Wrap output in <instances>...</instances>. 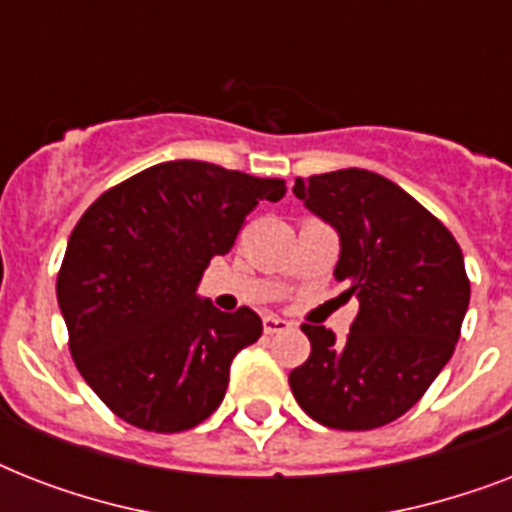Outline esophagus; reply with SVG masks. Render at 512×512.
<instances>
[{
    "label": "esophagus",
    "mask_w": 512,
    "mask_h": 512,
    "mask_svg": "<svg viewBox=\"0 0 512 512\" xmlns=\"http://www.w3.org/2000/svg\"><path fill=\"white\" fill-rule=\"evenodd\" d=\"M263 329H265V335H276V332H284V329H289V321L279 319V316H265Z\"/></svg>",
    "instance_id": "esophagus-1"
}]
</instances>
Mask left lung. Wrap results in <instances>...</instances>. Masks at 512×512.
I'll use <instances>...</instances> for the list:
<instances>
[{
  "mask_svg": "<svg viewBox=\"0 0 512 512\" xmlns=\"http://www.w3.org/2000/svg\"><path fill=\"white\" fill-rule=\"evenodd\" d=\"M295 196L340 233L335 276L358 297L345 340L303 324L311 356L289 372L303 412L335 430H374L412 409L452 358L470 303L462 249L388 177H297Z\"/></svg>",
  "mask_w": 512,
  "mask_h": 512,
  "instance_id": "1",
  "label": "left lung"
}]
</instances>
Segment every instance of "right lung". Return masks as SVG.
Returning a JSON list of instances; mask_svg holds the SVG:
<instances>
[{"label":"right lung","mask_w":512,"mask_h":512,"mask_svg":"<svg viewBox=\"0 0 512 512\" xmlns=\"http://www.w3.org/2000/svg\"><path fill=\"white\" fill-rule=\"evenodd\" d=\"M287 183L209 162H164L92 201L58 271L68 350L119 417L151 433L196 428L228 388L233 356L263 335L252 308L196 300L209 260L228 255L260 201Z\"/></svg>","instance_id":"1"}]
</instances>
